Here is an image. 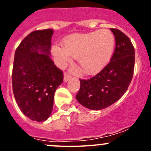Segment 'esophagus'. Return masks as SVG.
I'll return each instance as SVG.
<instances>
[{
  "mask_svg": "<svg viewBox=\"0 0 151 151\" xmlns=\"http://www.w3.org/2000/svg\"><path fill=\"white\" fill-rule=\"evenodd\" d=\"M71 77V75L68 72H65L64 73V81L67 82L70 78Z\"/></svg>",
  "mask_w": 151,
  "mask_h": 151,
  "instance_id": "1",
  "label": "esophagus"
}]
</instances>
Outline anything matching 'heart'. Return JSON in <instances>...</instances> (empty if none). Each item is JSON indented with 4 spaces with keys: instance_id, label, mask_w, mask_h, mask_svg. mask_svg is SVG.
<instances>
[{
    "instance_id": "obj_1",
    "label": "heart",
    "mask_w": 151,
    "mask_h": 151,
    "mask_svg": "<svg viewBox=\"0 0 151 151\" xmlns=\"http://www.w3.org/2000/svg\"><path fill=\"white\" fill-rule=\"evenodd\" d=\"M115 39L110 31L101 30L88 33H74L63 40V48L55 47L53 54L60 66L77 58L78 64L86 74H95L108 63L112 55Z\"/></svg>"
}]
</instances>
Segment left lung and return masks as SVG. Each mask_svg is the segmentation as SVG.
<instances>
[{
  "mask_svg": "<svg viewBox=\"0 0 151 151\" xmlns=\"http://www.w3.org/2000/svg\"><path fill=\"white\" fill-rule=\"evenodd\" d=\"M110 30L115 38L110 61L91 78L80 79V88L76 95L80 104L93 110L105 109L119 100L133 77L134 47L124 33L118 29Z\"/></svg>",
  "mask_w": 151,
  "mask_h": 151,
  "instance_id": "obj_1",
  "label": "left lung"
}]
</instances>
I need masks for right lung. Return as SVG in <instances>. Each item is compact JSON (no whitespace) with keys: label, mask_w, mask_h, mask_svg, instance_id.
<instances>
[{"label":"right lung","mask_w":151,"mask_h":151,"mask_svg":"<svg viewBox=\"0 0 151 151\" xmlns=\"http://www.w3.org/2000/svg\"><path fill=\"white\" fill-rule=\"evenodd\" d=\"M51 29L29 33L16 49L12 69L15 100L24 115L42 122L50 117L56 89L63 80V71L50 58Z\"/></svg>","instance_id":"obj_1"}]
</instances>
